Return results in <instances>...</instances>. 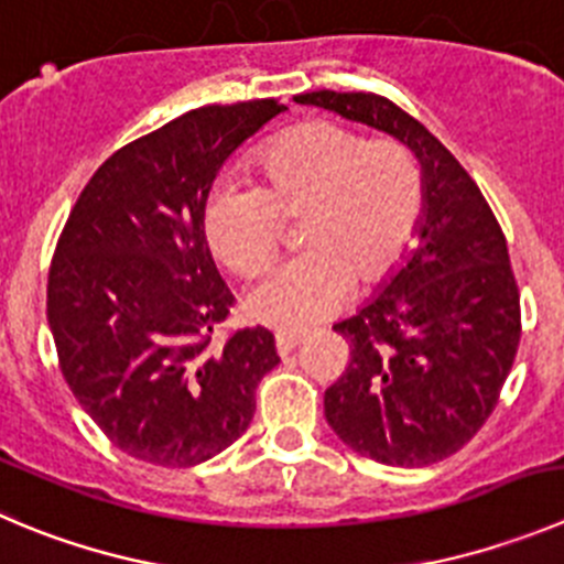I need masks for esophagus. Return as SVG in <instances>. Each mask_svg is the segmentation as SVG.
<instances>
[{
	"instance_id": "34e87169",
	"label": "esophagus",
	"mask_w": 564,
	"mask_h": 564,
	"mask_svg": "<svg viewBox=\"0 0 564 564\" xmlns=\"http://www.w3.org/2000/svg\"><path fill=\"white\" fill-rule=\"evenodd\" d=\"M300 339H303V336H300L297 330H275V347H278V354H281V356L292 354L294 347L300 345Z\"/></svg>"
}]
</instances>
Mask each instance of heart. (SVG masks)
<instances>
[{
    "label": "heart",
    "mask_w": 564,
    "mask_h": 564,
    "mask_svg": "<svg viewBox=\"0 0 564 564\" xmlns=\"http://www.w3.org/2000/svg\"><path fill=\"white\" fill-rule=\"evenodd\" d=\"M423 175L398 141L334 122L286 130L252 158V186H225L208 199L205 236L239 278L270 267L281 219H300L303 256L258 283L247 314L278 330H303L334 317L356 281H387L412 247L423 217Z\"/></svg>",
    "instance_id": "heart-1"
}]
</instances>
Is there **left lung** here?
Listing matches in <instances>:
<instances>
[{
	"instance_id": "left-lung-1",
	"label": "left lung",
	"mask_w": 564,
	"mask_h": 564,
	"mask_svg": "<svg viewBox=\"0 0 564 564\" xmlns=\"http://www.w3.org/2000/svg\"><path fill=\"white\" fill-rule=\"evenodd\" d=\"M383 130L423 166L420 245L356 317L345 372L325 389V420L347 448L394 467L448 459L487 423L520 345V289L507 236L451 150L370 91L294 97Z\"/></svg>"
}]
</instances>
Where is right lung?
I'll use <instances>...</instances> for the list:
<instances>
[{
  "instance_id": "1",
  "label": "right lung",
  "mask_w": 564,
  "mask_h": 564,
  "mask_svg": "<svg viewBox=\"0 0 564 564\" xmlns=\"http://www.w3.org/2000/svg\"><path fill=\"white\" fill-rule=\"evenodd\" d=\"M283 105H205L99 166L57 239L46 319L68 389L116 448L192 467L234 445L278 365L272 330L214 341L236 297L205 241V199L230 152Z\"/></svg>"
}]
</instances>
